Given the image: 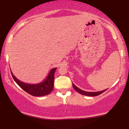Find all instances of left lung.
<instances>
[{
	"label": "left lung",
	"instance_id": "8db88e82",
	"mask_svg": "<svg viewBox=\"0 0 129 129\" xmlns=\"http://www.w3.org/2000/svg\"><path fill=\"white\" fill-rule=\"evenodd\" d=\"M72 85H73V88H75V90H76V91H78V93H79L80 94H82L83 95H85V96H98L100 95V94L103 93V92H104L105 91H106V90H103V91H97V92H88V91H83V90L79 89L78 87H77L76 85H75L73 83H72Z\"/></svg>",
	"mask_w": 129,
	"mask_h": 129
}]
</instances>
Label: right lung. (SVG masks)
<instances>
[{
    "instance_id": "obj_1",
    "label": "right lung",
    "mask_w": 129,
    "mask_h": 129,
    "mask_svg": "<svg viewBox=\"0 0 129 129\" xmlns=\"http://www.w3.org/2000/svg\"><path fill=\"white\" fill-rule=\"evenodd\" d=\"M56 70V68L51 69L45 81L37 84H29L21 82L13 75L12 72H11V73L15 82L24 91L32 96H42L48 94L53 90L54 86V75Z\"/></svg>"
}]
</instances>
